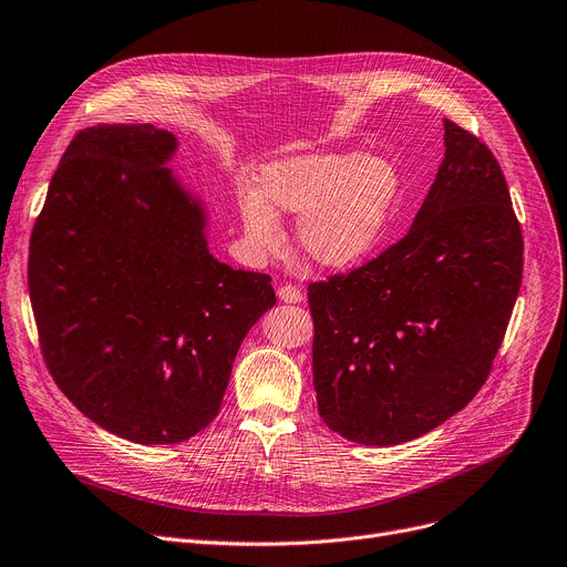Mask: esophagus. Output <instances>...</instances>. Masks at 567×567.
Returning a JSON list of instances; mask_svg holds the SVG:
<instances>
[{
    "label": "esophagus",
    "mask_w": 567,
    "mask_h": 567,
    "mask_svg": "<svg viewBox=\"0 0 567 567\" xmlns=\"http://www.w3.org/2000/svg\"><path fill=\"white\" fill-rule=\"evenodd\" d=\"M278 299L285 303H301L303 291L293 285H282V287H278Z\"/></svg>",
    "instance_id": "obj_1"
}]
</instances>
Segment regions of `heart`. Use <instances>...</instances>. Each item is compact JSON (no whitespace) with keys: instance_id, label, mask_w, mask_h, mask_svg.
<instances>
[{"instance_id":"b5f03b06","label":"heart","mask_w":567,"mask_h":567,"mask_svg":"<svg viewBox=\"0 0 567 567\" xmlns=\"http://www.w3.org/2000/svg\"><path fill=\"white\" fill-rule=\"evenodd\" d=\"M257 193H244V229L264 252L280 248V216L301 218L296 238L303 255L326 268H347L379 244L398 195V172L379 156L323 152L266 165Z\"/></svg>"}]
</instances>
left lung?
<instances>
[{"instance_id":"8db88e82","label":"left lung","mask_w":567,"mask_h":567,"mask_svg":"<svg viewBox=\"0 0 567 567\" xmlns=\"http://www.w3.org/2000/svg\"><path fill=\"white\" fill-rule=\"evenodd\" d=\"M445 156L404 238L308 287L323 423L363 445L419 439L483 389L517 301L524 238L489 146L443 118Z\"/></svg>"}]
</instances>
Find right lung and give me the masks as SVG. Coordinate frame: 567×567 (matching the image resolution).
I'll use <instances>...</instances> for the list:
<instances>
[{
    "label": "right lung",
    "instance_id": "obj_1",
    "mask_svg": "<svg viewBox=\"0 0 567 567\" xmlns=\"http://www.w3.org/2000/svg\"><path fill=\"white\" fill-rule=\"evenodd\" d=\"M152 124L80 131L29 241V299L43 361L96 425L178 443L212 423L252 323L276 306L266 274L218 261L206 212Z\"/></svg>",
    "mask_w": 567,
    "mask_h": 567
}]
</instances>
